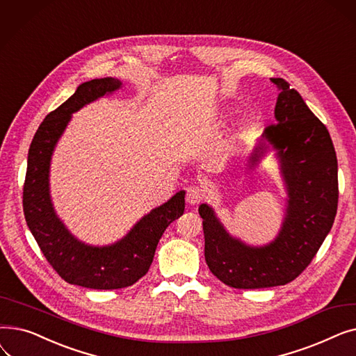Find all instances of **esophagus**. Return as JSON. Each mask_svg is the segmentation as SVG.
<instances>
[{
  "instance_id": "obj_1",
  "label": "esophagus",
  "mask_w": 356,
  "mask_h": 356,
  "mask_svg": "<svg viewBox=\"0 0 356 356\" xmlns=\"http://www.w3.org/2000/svg\"><path fill=\"white\" fill-rule=\"evenodd\" d=\"M203 199V192L199 188H189L186 192V202L188 204H197Z\"/></svg>"
}]
</instances>
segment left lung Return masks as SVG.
Listing matches in <instances>:
<instances>
[{
	"label": "left lung",
	"mask_w": 356,
	"mask_h": 356,
	"mask_svg": "<svg viewBox=\"0 0 356 356\" xmlns=\"http://www.w3.org/2000/svg\"><path fill=\"white\" fill-rule=\"evenodd\" d=\"M274 125L264 129L248 168L274 152L287 193L282 227L264 245H250L231 235L208 203L203 219L204 259L211 273L234 289L284 286L310 264L332 229L338 209V160L327 128L303 98L282 78Z\"/></svg>",
	"instance_id": "1"
}]
</instances>
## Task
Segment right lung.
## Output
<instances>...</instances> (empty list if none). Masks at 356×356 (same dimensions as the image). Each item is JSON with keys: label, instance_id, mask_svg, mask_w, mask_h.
Here are the masks:
<instances>
[{"label": "right lung", "instance_id": "obj_1", "mask_svg": "<svg viewBox=\"0 0 356 356\" xmlns=\"http://www.w3.org/2000/svg\"><path fill=\"white\" fill-rule=\"evenodd\" d=\"M122 88L115 78L83 82L40 124L29 149L23 189L27 227L50 266L69 284L95 290L133 286L147 274L165 228L184 212V191L149 211L127 235L109 245H89L74 236L58 216L50 195V164L72 114Z\"/></svg>", "mask_w": 356, "mask_h": 356}]
</instances>
